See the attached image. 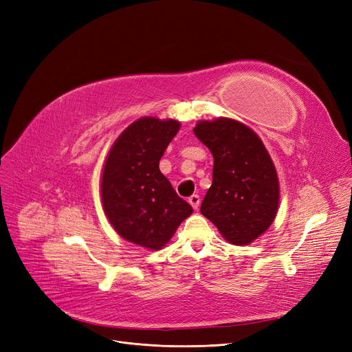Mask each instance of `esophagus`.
<instances>
[{
    "label": "esophagus",
    "instance_id": "34e87169",
    "mask_svg": "<svg viewBox=\"0 0 352 352\" xmlns=\"http://www.w3.org/2000/svg\"><path fill=\"white\" fill-rule=\"evenodd\" d=\"M188 203L192 206V209L197 210L199 206H200V197L197 195H192L190 199H188Z\"/></svg>",
    "mask_w": 352,
    "mask_h": 352
}]
</instances>
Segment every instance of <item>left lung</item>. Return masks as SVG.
Instances as JSON below:
<instances>
[{
	"label": "left lung",
	"instance_id": "1",
	"mask_svg": "<svg viewBox=\"0 0 352 352\" xmlns=\"http://www.w3.org/2000/svg\"><path fill=\"white\" fill-rule=\"evenodd\" d=\"M196 138L213 155L212 186L200 212L226 241L247 245L267 231L279 208V179L263 142L245 124L199 121Z\"/></svg>",
	"mask_w": 352,
	"mask_h": 352
}]
</instances>
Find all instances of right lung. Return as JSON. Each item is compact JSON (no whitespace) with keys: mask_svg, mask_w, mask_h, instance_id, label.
Segmentation results:
<instances>
[{"mask_svg":"<svg viewBox=\"0 0 352 352\" xmlns=\"http://www.w3.org/2000/svg\"><path fill=\"white\" fill-rule=\"evenodd\" d=\"M181 127L177 120L142 117L112 144L100 178L102 206L124 240L161 250L192 213L178 197L160 161Z\"/></svg>","mask_w":352,"mask_h":352,"instance_id":"right-lung-1","label":"right lung"}]
</instances>
